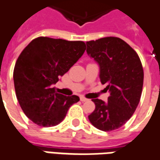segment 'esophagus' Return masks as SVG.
I'll use <instances>...</instances> for the list:
<instances>
[{"label":"esophagus","mask_w":160,"mask_h":160,"mask_svg":"<svg viewBox=\"0 0 160 160\" xmlns=\"http://www.w3.org/2000/svg\"><path fill=\"white\" fill-rule=\"evenodd\" d=\"M80 100L82 101V102H85V101H88L89 99H87L86 97H84V96H80Z\"/></svg>","instance_id":"obj_1"}]
</instances>
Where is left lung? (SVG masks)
<instances>
[{"label": "left lung", "instance_id": "left-lung-1", "mask_svg": "<svg viewBox=\"0 0 160 160\" xmlns=\"http://www.w3.org/2000/svg\"><path fill=\"white\" fill-rule=\"evenodd\" d=\"M88 53L99 65V78L110 95L107 102L92 99L95 109L90 122L104 132L119 129L132 116L142 93V63L126 41L118 37L87 41Z\"/></svg>", "mask_w": 160, "mask_h": 160}]
</instances>
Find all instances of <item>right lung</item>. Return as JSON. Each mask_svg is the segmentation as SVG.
Returning a JSON list of instances; mask_svg holds the SVG:
<instances>
[{
    "label": "right lung",
    "instance_id": "add662e5",
    "mask_svg": "<svg viewBox=\"0 0 160 160\" xmlns=\"http://www.w3.org/2000/svg\"><path fill=\"white\" fill-rule=\"evenodd\" d=\"M85 42L62 39H33L18 57L14 83L19 104L26 116L40 127H53L65 119L76 95L57 92L53 85L76 63L86 50Z\"/></svg>",
    "mask_w": 160,
    "mask_h": 160
}]
</instances>
